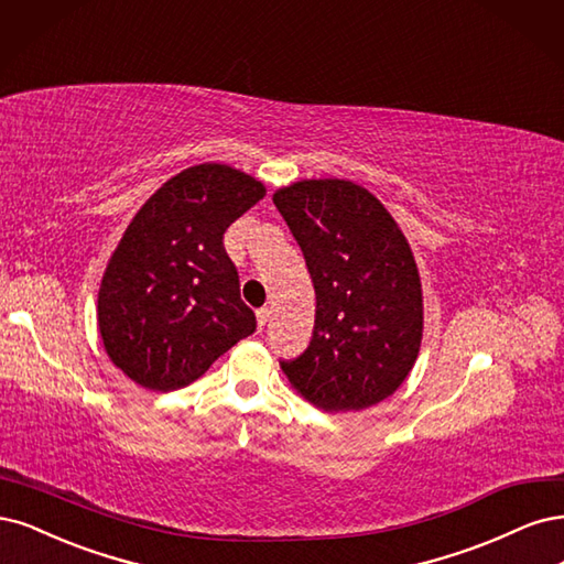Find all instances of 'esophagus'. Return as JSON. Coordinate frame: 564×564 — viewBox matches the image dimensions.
<instances>
[{
  "label": "esophagus",
  "instance_id": "esophagus-1",
  "mask_svg": "<svg viewBox=\"0 0 564 564\" xmlns=\"http://www.w3.org/2000/svg\"><path fill=\"white\" fill-rule=\"evenodd\" d=\"M269 314H271V308H269V306H262V308H258V325H260V330H262L264 325H267V321H269Z\"/></svg>",
  "mask_w": 564,
  "mask_h": 564
}]
</instances>
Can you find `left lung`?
Masks as SVG:
<instances>
[{"label":"left lung","instance_id":"left-lung-1","mask_svg":"<svg viewBox=\"0 0 564 564\" xmlns=\"http://www.w3.org/2000/svg\"><path fill=\"white\" fill-rule=\"evenodd\" d=\"M316 290L308 347L281 368L325 412L366 410L410 375L422 344V283L389 210L349 180H302L274 194Z\"/></svg>","mask_w":564,"mask_h":564}]
</instances>
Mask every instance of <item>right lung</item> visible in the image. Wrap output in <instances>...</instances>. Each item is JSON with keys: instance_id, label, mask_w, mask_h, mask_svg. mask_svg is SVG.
Masks as SVG:
<instances>
[{"instance_id": "add662e5", "label": "right lung", "mask_w": 564, "mask_h": 564, "mask_svg": "<svg viewBox=\"0 0 564 564\" xmlns=\"http://www.w3.org/2000/svg\"><path fill=\"white\" fill-rule=\"evenodd\" d=\"M264 192L225 163H202L163 183L135 213L98 293L105 351L135 384L183 389L256 333L225 231Z\"/></svg>"}]
</instances>
